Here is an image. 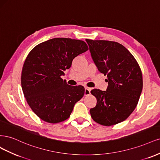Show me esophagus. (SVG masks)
Segmentation results:
<instances>
[{"label":"esophagus","instance_id":"34e87169","mask_svg":"<svg viewBox=\"0 0 160 160\" xmlns=\"http://www.w3.org/2000/svg\"><path fill=\"white\" fill-rule=\"evenodd\" d=\"M90 93V88H85V91H84V95L85 96H88Z\"/></svg>","mask_w":160,"mask_h":160}]
</instances>
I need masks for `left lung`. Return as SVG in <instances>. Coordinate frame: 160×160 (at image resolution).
Returning a JSON list of instances; mask_svg holds the SVG:
<instances>
[{
	"mask_svg": "<svg viewBox=\"0 0 160 160\" xmlns=\"http://www.w3.org/2000/svg\"><path fill=\"white\" fill-rule=\"evenodd\" d=\"M98 69L107 75L106 91L94 89L96 106L91 108V117L105 126L126 120L135 110L142 91L140 67L133 55L121 44L109 40L86 39Z\"/></svg>",
	"mask_w": 160,
	"mask_h": 160,
	"instance_id": "obj_1",
	"label": "left lung"
}]
</instances>
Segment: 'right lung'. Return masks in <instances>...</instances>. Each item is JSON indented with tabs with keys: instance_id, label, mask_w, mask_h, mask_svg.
Returning a JSON list of instances; mask_svg holds the SVG:
<instances>
[{
	"instance_id": "right-lung-1",
	"label": "right lung",
	"mask_w": 160,
	"mask_h": 160,
	"mask_svg": "<svg viewBox=\"0 0 160 160\" xmlns=\"http://www.w3.org/2000/svg\"><path fill=\"white\" fill-rule=\"evenodd\" d=\"M88 50L82 40L55 38L36 46L28 54L22 70V89L41 120L52 123L66 120L83 97L84 86H70L61 76L73 59Z\"/></svg>"
}]
</instances>
